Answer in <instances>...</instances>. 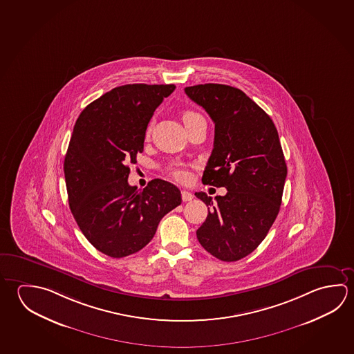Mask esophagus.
<instances>
[{
	"label": "esophagus",
	"mask_w": 354,
	"mask_h": 354,
	"mask_svg": "<svg viewBox=\"0 0 354 354\" xmlns=\"http://www.w3.org/2000/svg\"><path fill=\"white\" fill-rule=\"evenodd\" d=\"M181 198H183V201H192V198H194V195H192V192H186V190H183L181 192Z\"/></svg>",
	"instance_id": "obj_1"
}]
</instances>
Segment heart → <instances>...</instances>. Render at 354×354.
<instances>
[{
	"label": "heart",
	"mask_w": 354,
	"mask_h": 354,
	"mask_svg": "<svg viewBox=\"0 0 354 354\" xmlns=\"http://www.w3.org/2000/svg\"><path fill=\"white\" fill-rule=\"evenodd\" d=\"M203 118L198 113L190 112V111H187V112L184 113L183 114V120H184V123L187 124V123H190L192 120H195V119ZM150 136V127L147 128V131H145V137L148 138ZM173 174H174L175 178L179 180V181H184L187 178V175H186L185 171L184 170H181V169H175L174 171H173Z\"/></svg>",
	"instance_id": "heart-1"
}]
</instances>
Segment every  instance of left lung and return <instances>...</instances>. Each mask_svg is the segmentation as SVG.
<instances>
[{
    "instance_id": "1",
    "label": "left lung",
    "mask_w": 354,
    "mask_h": 354,
    "mask_svg": "<svg viewBox=\"0 0 354 354\" xmlns=\"http://www.w3.org/2000/svg\"><path fill=\"white\" fill-rule=\"evenodd\" d=\"M185 93L215 123L203 184L227 190L215 201L195 194L209 206L196 231L198 242L218 260H241L263 241L279 215L287 176L279 133L268 114L237 88L207 83L186 87Z\"/></svg>"
}]
</instances>
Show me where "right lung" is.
Here are the masks:
<instances>
[{
    "label": "right lung",
    "instance_id": "right-lung-1",
    "mask_svg": "<svg viewBox=\"0 0 354 354\" xmlns=\"http://www.w3.org/2000/svg\"><path fill=\"white\" fill-rule=\"evenodd\" d=\"M174 84H125L88 104L75 122L64 158L68 203L83 235L120 259L149 243L162 217L181 204L180 190L154 179L128 184L129 164L144 149L145 131Z\"/></svg>",
    "mask_w": 354,
    "mask_h": 354
}]
</instances>
